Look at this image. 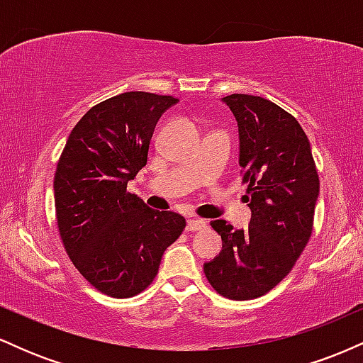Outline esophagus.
Returning <instances> with one entry per match:
<instances>
[{"label": "esophagus", "mask_w": 363, "mask_h": 363, "mask_svg": "<svg viewBox=\"0 0 363 363\" xmlns=\"http://www.w3.org/2000/svg\"><path fill=\"white\" fill-rule=\"evenodd\" d=\"M203 228H206L205 220H201V218L187 220V223H186V230L187 232H198V230H203Z\"/></svg>", "instance_id": "34e87169"}]
</instances>
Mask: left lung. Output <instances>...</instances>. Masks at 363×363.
I'll use <instances>...</instances> for the list:
<instances>
[{"mask_svg": "<svg viewBox=\"0 0 363 363\" xmlns=\"http://www.w3.org/2000/svg\"><path fill=\"white\" fill-rule=\"evenodd\" d=\"M239 126V165L251 208L247 230L227 220L211 227L222 251L205 262L210 285L232 301H251L286 277L309 242L319 196L311 143L298 121L268 99L223 97Z\"/></svg>", "mask_w": 363, "mask_h": 363, "instance_id": "obj_1", "label": "left lung"}]
</instances>
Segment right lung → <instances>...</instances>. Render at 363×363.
Wrapping results in <instances>:
<instances>
[{
  "instance_id": "1",
  "label": "right lung",
  "mask_w": 363,
  "mask_h": 363,
  "mask_svg": "<svg viewBox=\"0 0 363 363\" xmlns=\"http://www.w3.org/2000/svg\"><path fill=\"white\" fill-rule=\"evenodd\" d=\"M174 104L170 95L148 91L107 99L78 121L57 162L54 205L62 245L83 278L109 297L147 289L186 227L184 216L152 210L126 191L147 165L158 119Z\"/></svg>"
}]
</instances>
